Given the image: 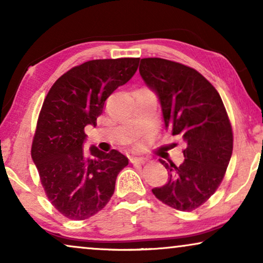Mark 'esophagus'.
Segmentation results:
<instances>
[{
    "label": "esophagus",
    "instance_id": "34e87169",
    "mask_svg": "<svg viewBox=\"0 0 263 263\" xmlns=\"http://www.w3.org/2000/svg\"><path fill=\"white\" fill-rule=\"evenodd\" d=\"M129 160H130L132 164H143L145 163V158H142V157L132 156V157H129Z\"/></svg>",
    "mask_w": 263,
    "mask_h": 263
}]
</instances>
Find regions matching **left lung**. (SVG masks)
<instances>
[{
	"mask_svg": "<svg viewBox=\"0 0 263 263\" xmlns=\"http://www.w3.org/2000/svg\"><path fill=\"white\" fill-rule=\"evenodd\" d=\"M139 71L159 99L165 128L185 145L182 164L159 159L170 178L152 192L167 206L190 212L215 193L231 159L233 135L225 106L211 82L184 64L142 59Z\"/></svg>",
	"mask_w": 263,
	"mask_h": 263,
	"instance_id": "8db88e82",
	"label": "left lung"
}]
</instances>
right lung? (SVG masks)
Segmentation results:
<instances>
[{
	"mask_svg": "<svg viewBox=\"0 0 263 263\" xmlns=\"http://www.w3.org/2000/svg\"><path fill=\"white\" fill-rule=\"evenodd\" d=\"M140 59L92 60L71 68L50 88L39 114L32 159L46 196L71 220H84L105 207L128 158L91 146L84 151L86 125H97L106 99L130 80Z\"/></svg>",
	"mask_w": 263,
	"mask_h": 263,
	"instance_id": "1",
	"label": "right lung"
}]
</instances>
